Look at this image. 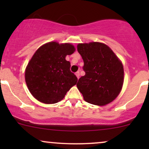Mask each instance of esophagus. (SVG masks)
Segmentation results:
<instances>
[{
    "instance_id": "obj_1",
    "label": "esophagus",
    "mask_w": 149,
    "mask_h": 149,
    "mask_svg": "<svg viewBox=\"0 0 149 149\" xmlns=\"http://www.w3.org/2000/svg\"><path fill=\"white\" fill-rule=\"evenodd\" d=\"M75 75H76L77 79H79V77H80V73H79V71H77V72L75 73Z\"/></svg>"
}]
</instances>
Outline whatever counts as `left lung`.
I'll return each instance as SVG.
<instances>
[{
    "instance_id": "8db88e82",
    "label": "left lung",
    "mask_w": 149,
    "mask_h": 149,
    "mask_svg": "<svg viewBox=\"0 0 149 149\" xmlns=\"http://www.w3.org/2000/svg\"><path fill=\"white\" fill-rule=\"evenodd\" d=\"M77 51L82 57L85 74L77 86L83 98L92 104L104 106L113 101L123 84V66L107 45L98 42L79 43Z\"/></svg>"
}]
</instances>
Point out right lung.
I'll list each match as a JSON object with an SVG mask.
<instances>
[{"mask_svg":"<svg viewBox=\"0 0 149 149\" xmlns=\"http://www.w3.org/2000/svg\"><path fill=\"white\" fill-rule=\"evenodd\" d=\"M70 43L49 42L36 50L28 62L25 79L31 94L45 104H55L64 98L77 84V77L70 70L66 56L74 52Z\"/></svg>","mask_w":149,"mask_h":149,"instance_id":"obj_1","label":"right lung"}]
</instances>
